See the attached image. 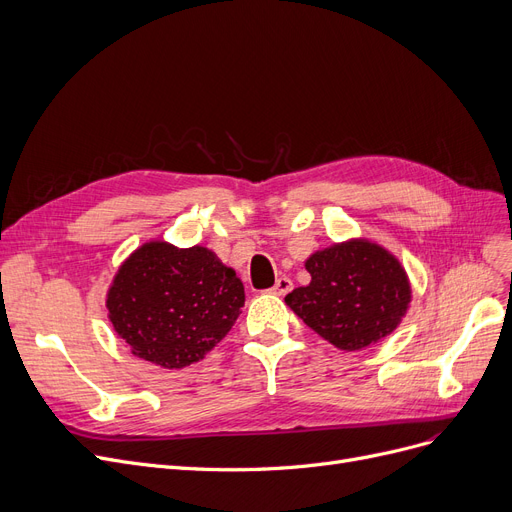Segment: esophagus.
<instances>
[{
	"label": "esophagus",
	"mask_w": 512,
	"mask_h": 512,
	"mask_svg": "<svg viewBox=\"0 0 512 512\" xmlns=\"http://www.w3.org/2000/svg\"><path fill=\"white\" fill-rule=\"evenodd\" d=\"M291 287H294V283H291V279H289V277H279L271 291H273L275 296H285V294H289Z\"/></svg>",
	"instance_id": "obj_1"
}]
</instances>
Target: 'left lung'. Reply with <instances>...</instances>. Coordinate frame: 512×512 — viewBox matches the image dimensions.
Returning a JSON list of instances; mask_svg holds the SVG:
<instances>
[{
  "mask_svg": "<svg viewBox=\"0 0 512 512\" xmlns=\"http://www.w3.org/2000/svg\"><path fill=\"white\" fill-rule=\"evenodd\" d=\"M310 283L285 296L300 319L339 350L354 352L392 333L412 289L400 260L364 237L316 250L304 262Z\"/></svg>",
  "mask_w": 512,
  "mask_h": 512,
  "instance_id": "1",
  "label": "left lung"
}]
</instances>
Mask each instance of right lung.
I'll list each match as a JSON object with an SVG mask.
<instances>
[{"label": "right lung", "mask_w": 512, "mask_h": 512, "mask_svg": "<svg viewBox=\"0 0 512 512\" xmlns=\"http://www.w3.org/2000/svg\"><path fill=\"white\" fill-rule=\"evenodd\" d=\"M243 302L241 279L212 250L164 239L145 241L120 264L106 294L116 335L162 369L202 360L231 331Z\"/></svg>", "instance_id": "right-lung-1"}]
</instances>
